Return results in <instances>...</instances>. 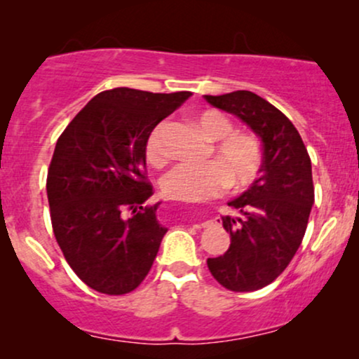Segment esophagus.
Listing matches in <instances>:
<instances>
[{"mask_svg":"<svg viewBox=\"0 0 359 359\" xmlns=\"http://www.w3.org/2000/svg\"><path fill=\"white\" fill-rule=\"evenodd\" d=\"M201 226H203V228H209V226H212V221H204Z\"/></svg>","mask_w":359,"mask_h":359,"instance_id":"1","label":"esophagus"}]
</instances>
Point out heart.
I'll use <instances>...</instances> for the list:
<instances>
[{"instance_id": "heart-1", "label": "heart", "mask_w": 359, "mask_h": 359, "mask_svg": "<svg viewBox=\"0 0 359 359\" xmlns=\"http://www.w3.org/2000/svg\"><path fill=\"white\" fill-rule=\"evenodd\" d=\"M201 133L212 142L204 163H180L162 179V191L180 203H201L219 196L226 187L245 189L258 179L265 162L263 143L255 133L234 131V123L219 111H204L196 119ZM167 121L151 128L145 142V156L151 167H163L170 158L165 145Z\"/></svg>"}]
</instances>
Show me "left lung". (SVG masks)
Here are the masks:
<instances>
[{
	"label": "left lung",
	"mask_w": 359,
	"mask_h": 359,
	"mask_svg": "<svg viewBox=\"0 0 359 359\" xmlns=\"http://www.w3.org/2000/svg\"><path fill=\"white\" fill-rule=\"evenodd\" d=\"M204 97L241 118L263 142L262 175L228 203L236 216L222 217L231 245L221 257L208 258L209 271L222 287L253 292L287 269L304 240L314 204L311 156L290 119L255 93Z\"/></svg>",
	"instance_id": "8db88e82"
}]
</instances>
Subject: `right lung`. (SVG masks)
I'll return each instance as SVG.
<instances>
[{
	"label": "right lung",
	"instance_id": "obj_1",
	"mask_svg": "<svg viewBox=\"0 0 359 359\" xmlns=\"http://www.w3.org/2000/svg\"><path fill=\"white\" fill-rule=\"evenodd\" d=\"M191 96L114 88L94 96L62 131L47 174L55 240L74 273L106 295L133 292L165 228L147 177L145 142Z\"/></svg>",
	"mask_w": 359,
	"mask_h": 359
}]
</instances>
